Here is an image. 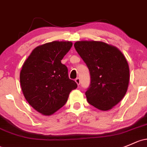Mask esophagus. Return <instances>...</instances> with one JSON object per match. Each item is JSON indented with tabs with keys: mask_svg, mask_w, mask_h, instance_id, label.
<instances>
[{
	"mask_svg": "<svg viewBox=\"0 0 147 147\" xmlns=\"http://www.w3.org/2000/svg\"><path fill=\"white\" fill-rule=\"evenodd\" d=\"M75 82H76V83L78 84V85H80V79L79 78H77L75 79Z\"/></svg>",
	"mask_w": 147,
	"mask_h": 147,
	"instance_id": "34e87169",
	"label": "esophagus"
}]
</instances>
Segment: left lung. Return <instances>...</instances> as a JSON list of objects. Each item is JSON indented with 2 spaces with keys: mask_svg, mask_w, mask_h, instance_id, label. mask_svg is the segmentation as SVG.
Masks as SVG:
<instances>
[{
  "mask_svg": "<svg viewBox=\"0 0 147 147\" xmlns=\"http://www.w3.org/2000/svg\"><path fill=\"white\" fill-rule=\"evenodd\" d=\"M74 46L90 72L87 101L99 110H109L127 90L129 69L125 58L116 47L101 41H77Z\"/></svg>",
  "mask_w": 147,
  "mask_h": 147,
  "instance_id": "obj_1",
  "label": "left lung"
}]
</instances>
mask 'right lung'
<instances>
[{
  "label": "right lung",
  "mask_w": 147,
  "mask_h": 147,
  "mask_svg": "<svg viewBox=\"0 0 147 147\" xmlns=\"http://www.w3.org/2000/svg\"><path fill=\"white\" fill-rule=\"evenodd\" d=\"M72 46L70 41H53L35 48L22 65L20 84L27 102L43 115L64 106L78 84L68 77L61 60Z\"/></svg>",
  "instance_id": "add662e5"
}]
</instances>
